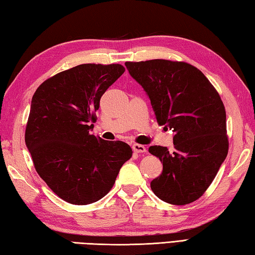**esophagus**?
I'll return each instance as SVG.
<instances>
[{"label":"esophagus","mask_w":255,"mask_h":255,"mask_svg":"<svg viewBox=\"0 0 255 255\" xmlns=\"http://www.w3.org/2000/svg\"><path fill=\"white\" fill-rule=\"evenodd\" d=\"M132 150H133L136 153H144V152H147V149H145L144 145L138 144V143L132 144Z\"/></svg>","instance_id":"34e87169"}]
</instances>
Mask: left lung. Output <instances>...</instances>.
I'll list each match as a JSON object with an SVG mask.
<instances>
[{
  "label": "left lung",
  "mask_w": 255,
  "mask_h": 255,
  "mask_svg": "<svg viewBox=\"0 0 255 255\" xmlns=\"http://www.w3.org/2000/svg\"><path fill=\"white\" fill-rule=\"evenodd\" d=\"M149 96L156 122L174 132V150L152 145L163 163L150 186L161 200L186 205L209 187L228 154L226 111L218 92L202 71L163 59L125 62Z\"/></svg>",
  "instance_id": "left-lung-1"
}]
</instances>
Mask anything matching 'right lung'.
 <instances>
[{"mask_svg":"<svg viewBox=\"0 0 255 255\" xmlns=\"http://www.w3.org/2000/svg\"><path fill=\"white\" fill-rule=\"evenodd\" d=\"M122 64H80L46 80L31 99L25 131L35 169L51 191L73 205H88L111 191L132 150L91 134L106 90Z\"/></svg>","mask_w":255,"mask_h":255,"instance_id":"obj_1","label":"right lung"}]
</instances>
